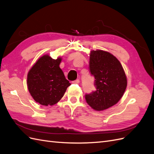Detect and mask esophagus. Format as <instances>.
Listing matches in <instances>:
<instances>
[{"label":"esophagus","instance_id":"1","mask_svg":"<svg viewBox=\"0 0 154 154\" xmlns=\"http://www.w3.org/2000/svg\"><path fill=\"white\" fill-rule=\"evenodd\" d=\"M72 82H73V83H74V84H79L80 82V81H79V79H77L75 81H72Z\"/></svg>","mask_w":154,"mask_h":154}]
</instances>
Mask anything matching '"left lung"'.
Listing matches in <instances>:
<instances>
[{
  "mask_svg": "<svg viewBox=\"0 0 154 154\" xmlns=\"http://www.w3.org/2000/svg\"><path fill=\"white\" fill-rule=\"evenodd\" d=\"M89 69L94 77L96 90L86 94V103L98 111L116 104L123 96L128 84L120 61L107 51H92Z\"/></svg>",
  "mask_w": 154,
  "mask_h": 154,
  "instance_id": "left-lung-1",
  "label": "left lung"
}]
</instances>
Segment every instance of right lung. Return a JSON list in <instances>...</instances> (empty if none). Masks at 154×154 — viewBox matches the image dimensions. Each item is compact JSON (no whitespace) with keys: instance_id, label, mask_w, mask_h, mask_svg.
<instances>
[{"instance_id":"1","label":"right lung","mask_w":154,"mask_h":154,"mask_svg":"<svg viewBox=\"0 0 154 154\" xmlns=\"http://www.w3.org/2000/svg\"><path fill=\"white\" fill-rule=\"evenodd\" d=\"M62 58L53 59L45 54L39 58L27 75V86L31 96L42 105H53L64 96L71 85L60 65Z\"/></svg>"}]
</instances>
